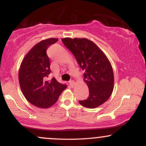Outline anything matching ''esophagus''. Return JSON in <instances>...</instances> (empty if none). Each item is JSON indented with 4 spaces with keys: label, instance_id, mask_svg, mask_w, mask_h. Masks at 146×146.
Wrapping results in <instances>:
<instances>
[{
    "label": "esophagus",
    "instance_id": "34e87169",
    "mask_svg": "<svg viewBox=\"0 0 146 146\" xmlns=\"http://www.w3.org/2000/svg\"><path fill=\"white\" fill-rule=\"evenodd\" d=\"M68 83H69L70 86H71V87H73V86H74V84H75L74 81H73V80H71V81H69V82H68Z\"/></svg>",
    "mask_w": 146,
    "mask_h": 146
}]
</instances>
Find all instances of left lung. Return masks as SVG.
<instances>
[{"instance_id":"8db88e82","label":"left lung","mask_w":146,"mask_h":146,"mask_svg":"<svg viewBox=\"0 0 146 146\" xmlns=\"http://www.w3.org/2000/svg\"><path fill=\"white\" fill-rule=\"evenodd\" d=\"M62 41L75 56L84 71V78L89 89V96L79 103L88 108L103 104L112 94L114 75L109 60L95 43L86 38H66Z\"/></svg>"}]
</instances>
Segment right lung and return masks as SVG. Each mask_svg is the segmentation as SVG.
<instances>
[{"instance_id":"right-lung-1","label":"right lung","mask_w":146,"mask_h":146,"mask_svg":"<svg viewBox=\"0 0 146 146\" xmlns=\"http://www.w3.org/2000/svg\"><path fill=\"white\" fill-rule=\"evenodd\" d=\"M58 40L49 38L35 45L25 57L19 70L18 78L23 95L31 104L39 108L53 106L67 87L54 78L46 80L51 72L46 50Z\"/></svg>"}]
</instances>
